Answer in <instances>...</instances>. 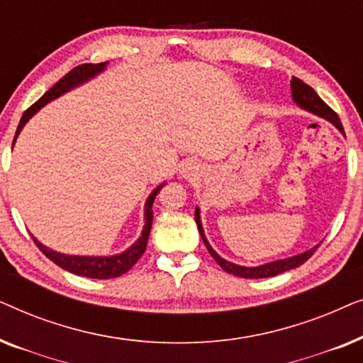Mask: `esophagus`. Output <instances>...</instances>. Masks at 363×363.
Wrapping results in <instances>:
<instances>
[{
    "mask_svg": "<svg viewBox=\"0 0 363 363\" xmlns=\"http://www.w3.org/2000/svg\"><path fill=\"white\" fill-rule=\"evenodd\" d=\"M182 173H183V177H195V173H196V167H195V165H191V163H188V165L183 167Z\"/></svg>",
    "mask_w": 363,
    "mask_h": 363,
    "instance_id": "1",
    "label": "esophagus"
}]
</instances>
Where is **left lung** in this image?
<instances>
[{
  "label": "left lung",
  "instance_id": "8db88e82",
  "mask_svg": "<svg viewBox=\"0 0 363 363\" xmlns=\"http://www.w3.org/2000/svg\"><path fill=\"white\" fill-rule=\"evenodd\" d=\"M291 94H292V99H294V102L297 104V106L304 108V111H309L312 113H315V116L325 118V121H329L330 123H334V125L345 135L344 127H342L339 116H337V113L332 111V108L327 106V104L322 101L319 96H317V92L311 86H307V84L302 82L301 79L292 77ZM195 221H196L198 231H200V235H201V240H203V242H205V246L208 247V251H210L213 259H215L226 272H230V274L238 276V277H245V279H261V277H272V276L281 274V272H286L289 269H294V267H299L301 264H304V262L309 259L312 255H314L317 246H319L317 245L314 247H311V250L301 252V255H297V256L286 257V259L271 261V262H266V264H261L256 267L238 266V264H235V262L223 259V257L210 246V242H208L206 236H205V231H203V225L200 220V208L198 206L195 210Z\"/></svg>",
  "mask_w": 363,
  "mask_h": 363
}]
</instances>
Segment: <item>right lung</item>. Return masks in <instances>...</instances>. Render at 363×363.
Segmentation results:
<instances>
[{"label":"right lung","instance_id":"1","mask_svg":"<svg viewBox=\"0 0 363 363\" xmlns=\"http://www.w3.org/2000/svg\"><path fill=\"white\" fill-rule=\"evenodd\" d=\"M108 62H101V64H81V66L74 67L71 72H67L66 76L54 84V86L49 89V91L44 94V96L39 99L38 102H34L31 107L28 108L26 112L23 113L21 121H19V125L16 128V135H14L13 145L16 142V138L21 132V128L26 125V122L31 118L34 113H36L39 108L46 106L48 102L54 101L62 94H66L71 91V89L81 86V84L87 82L89 79L96 77L97 74H101L104 69L107 67ZM165 183H162L160 186H157L155 190L150 193V196L147 198L145 201V225H143L142 235L138 240L133 242V245L128 247L127 251L121 252V255L116 256H72V255H62V252H57L54 250H49L44 245H41L36 238L31 235V238L36 242V246L41 250V252L46 257H49L54 264H57L62 269H66L69 272L76 276H84V277H91V279H112V277H118L130 269V267L135 264V262L140 259L143 252H145L147 247V241H148V235H150L152 230V221H153V201L158 195V191L162 190V186Z\"/></svg>","mask_w":363,"mask_h":363}]
</instances>
